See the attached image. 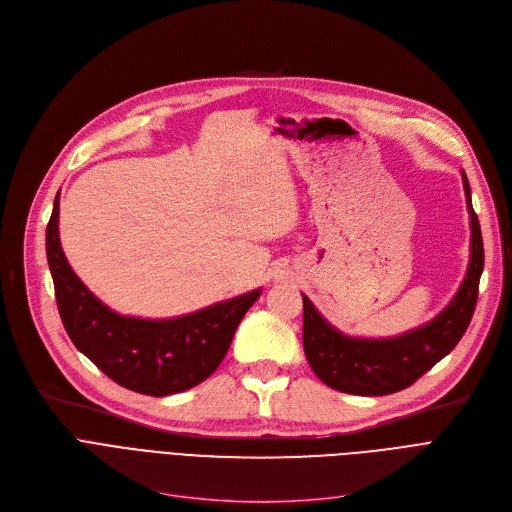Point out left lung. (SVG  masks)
Here are the masks:
<instances>
[{
  "label": "left lung",
  "mask_w": 512,
  "mask_h": 512,
  "mask_svg": "<svg viewBox=\"0 0 512 512\" xmlns=\"http://www.w3.org/2000/svg\"><path fill=\"white\" fill-rule=\"evenodd\" d=\"M471 242L467 274L450 303L427 324L390 338L348 336L334 328L303 294V348L326 386L357 396H384L409 388L463 338L475 311L483 272V240L463 172Z\"/></svg>",
  "instance_id": "1"
}]
</instances>
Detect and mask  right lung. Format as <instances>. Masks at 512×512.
I'll use <instances>...</instances> for the list:
<instances>
[{
	"instance_id": "right-lung-1",
	"label": "right lung",
	"mask_w": 512,
	"mask_h": 512,
	"mask_svg": "<svg viewBox=\"0 0 512 512\" xmlns=\"http://www.w3.org/2000/svg\"><path fill=\"white\" fill-rule=\"evenodd\" d=\"M47 263L62 324L74 346L116 384L168 396L207 380L226 357L240 319L261 288L199 311L149 319L107 307L70 267L60 242V193L45 232Z\"/></svg>"
}]
</instances>
